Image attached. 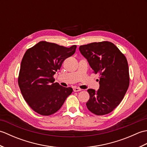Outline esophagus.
Returning a JSON list of instances; mask_svg holds the SVG:
<instances>
[{
	"label": "esophagus",
	"mask_w": 147,
	"mask_h": 147,
	"mask_svg": "<svg viewBox=\"0 0 147 147\" xmlns=\"http://www.w3.org/2000/svg\"><path fill=\"white\" fill-rule=\"evenodd\" d=\"M81 90H82V89L78 88V87H75V88H73L74 92H80V91H81Z\"/></svg>",
	"instance_id": "1"
}]
</instances>
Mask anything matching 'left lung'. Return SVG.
Listing matches in <instances>:
<instances>
[{"label":"left lung","instance_id":"left-lung-1","mask_svg":"<svg viewBox=\"0 0 147 147\" xmlns=\"http://www.w3.org/2000/svg\"><path fill=\"white\" fill-rule=\"evenodd\" d=\"M79 50L95 74L100 76L99 89H88L86 107L93 114L110 113L120 104L129 85L127 59L114 43L93 42L81 45Z\"/></svg>","mask_w":147,"mask_h":147}]
</instances>
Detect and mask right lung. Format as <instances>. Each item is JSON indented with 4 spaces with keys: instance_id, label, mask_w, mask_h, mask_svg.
<instances>
[{
    "instance_id": "right-lung-1",
    "label": "right lung",
    "mask_w": 147,
    "mask_h": 147,
    "mask_svg": "<svg viewBox=\"0 0 147 147\" xmlns=\"http://www.w3.org/2000/svg\"><path fill=\"white\" fill-rule=\"evenodd\" d=\"M69 48L45 41L28 49L21 61L18 85L24 99L34 111L49 115L59 111L73 88L54 83V75L65 59L73 55Z\"/></svg>"
}]
</instances>
